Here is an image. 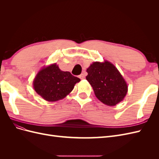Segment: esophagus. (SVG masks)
<instances>
[{"label":"esophagus","mask_w":159,"mask_h":159,"mask_svg":"<svg viewBox=\"0 0 159 159\" xmlns=\"http://www.w3.org/2000/svg\"><path fill=\"white\" fill-rule=\"evenodd\" d=\"M79 78L81 79V80H83V79H84L85 78V74H80V75H79Z\"/></svg>","instance_id":"esophagus-1"}]
</instances>
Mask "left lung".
<instances>
[{
  "label": "left lung",
  "instance_id": "1",
  "mask_svg": "<svg viewBox=\"0 0 159 159\" xmlns=\"http://www.w3.org/2000/svg\"><path fill=\"white\" fill-rule=\"evenodd\" d=\"M86 76L97 98L103 103L114 106L125 97L128 87L125 80L113 64L95 61L87 69Z\"/></svg>",
  "mask_w": 159,
  "mask_h": 159
}]
</instances>
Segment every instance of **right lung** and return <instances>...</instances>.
Returning <instances> with one entry per match:
<instances>
[{"mask_svg": "<svg viewBox=\"0 0 159 159\" xmlns=\"http://www.w3.org/2000/svg\"><path fill=\"white\" fill-rule=\"evenodd\" d=\"M80 79L69 71H61L56 64L42 68L33 81L36 92L48 102L64 98L73 90Z\"/></svg>", "mask_w": 159, "mask_h": 159, "instance_id": "add662e5", "label": "right lung"}]
</instances>
